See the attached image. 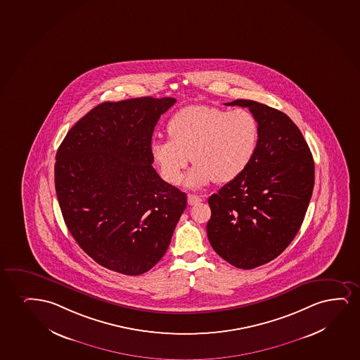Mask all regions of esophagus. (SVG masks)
<instances>
[{"label": "esophagus", "mask_w": 360, "mask_h": 360, "mask_svg": "<svg viewBox=\"0 0 360 360\" xmlns=\"http://www.w3.org/2000/svg\"><path fill=\"white\" fill-rule=\"evenodd\" d=\"M201 200L202 199H201L200 196L194 195V194H189L188 195V204L189 205H195L198 202H200Z\"/></svg>", "instance_id": "esophagus-1"}]
</instances>
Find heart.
Listing matches in <instances>:
<instances>
[{
	"label": "heart",
	"instance_id": "heart-1",
	"mask_svg": "<svg viewBox=\"0 0 360 360\" xmlns=\"http://www.w3.org/2000/svg\"><path fill=\"white\" fill-rule=\"evenodd\" d=\"M169 139H155L150 153L165 181L178 184L189 162V188L211 181L229 183L238 178L254 159L259 144V124L252 113L237 108L193 105L174 113L167 124Z\"/></svg>",
	"mask_w": 360,
	"mask_h": 360
}]
</instances>
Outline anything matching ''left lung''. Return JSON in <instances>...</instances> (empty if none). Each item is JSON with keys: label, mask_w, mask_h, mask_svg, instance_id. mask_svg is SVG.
I'll return each mask as SVG.
<instances>
[{"label": "left lung", "mask_w": 360, "mask_h": 360, "mask_svg": "<svg viewBox=\"0 0 360 360\" xmlns=\"http://www.w3.org/2000/svg\"><path fill=\"white\" fill-rule=\"evenodd\" d=\"M224 105L249 108L260 136L247 169L209 198L206 232L219 257L249 270L278 257L298 233L315 167L302 131L285 113L243 98Z\"/></svg>", "instance_id": "left-lung-1"}]
</instances>
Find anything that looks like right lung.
I'll list each match as a JSON object with an SVG mask.
<instances>
[{
  "instance_id": "obj_1",
  "label": "right lung",
  "mask_w": 360,
  "mask_h": 360,
  "mask_svg": "<svg viewBox=\"0 0 360 360\" xmlns=\"http://www.w3.org/2000/svg\"><path fill=\"white\" fill-rule=\"evenodd\" d=\"M176 98L103 103L57 150L55 187L70 234L98 265L136 276L167 250L187 194L153 167L151 138Z\"/></svg>"
}]
</instances>
